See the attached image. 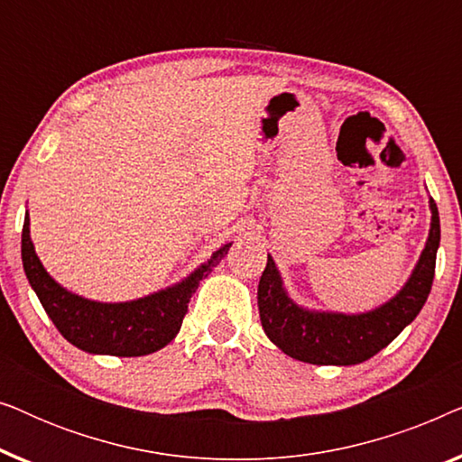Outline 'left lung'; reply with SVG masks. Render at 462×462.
<instances>
[{"instance_id":"1","label":"left lung","mask_w":462,"mask_h":462,"mask_svg":"<svg viewBox=\"0 0 462 462\" xmlns=\"http://www.w3.org/2000/svg\"><path fill=\"white\" fill-rule=\"evenodd\" d=\"M429 208L431 229L412 275L393 299L374 311L346 315L299 307L283 290L273 258L267 256V267L258 282V313L271 343L286 356L315 365L362 364L384 349L420 313L431 292L439 248V214L433 199Z\"/></svg>"}]
</instances>
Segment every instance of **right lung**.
Masks as SVG:
<instances>
[{
  "mask_svg": "<svg viewBox=\"0 0 462 462\" xmlns=\"http://www.w3.org/2000/svg\"><path fill=\"white\" fill-rule=\"evenodd\" d=\"M231 244L214 252L208 263L172 288L130 302H97L81 299L56 283L43 269L29 236V214L23 225V267L48 318L69 343L86 353L141 357L160 351L180 330L189 300L199 282L223 261Z\"/></svg>",
  "mask_w": 462,
  "mask_h": 462,
  "instance_id": "add662e5",
  "label": "right lung"
}]
</instances>
